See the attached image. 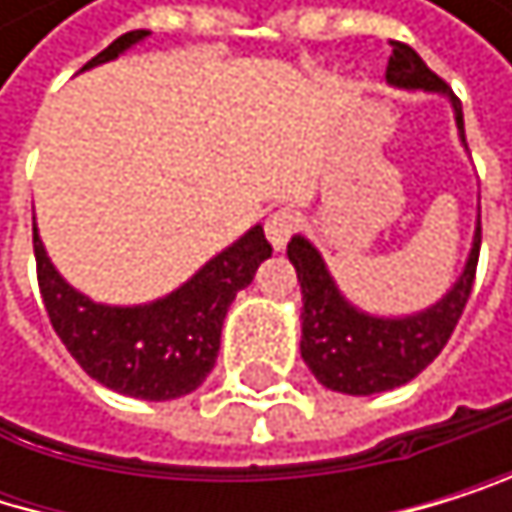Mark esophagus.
<instances>
[{
    "label": "esophagus",
    "mask_w": 512,
    "mask_h": 512,
    "mask_svg": "<svg viewBox=\"0 0 512 512\" xmlns=\"http://www.w3.org/2000/svg\"><path fill=\"white\" fill-rule=\"evenodd\" d=\"M298 227H301V221H298V214H294L291 208H279V211H273L270 218H267V224H264V230H267V239L273 242V248L276 251H282L285 248V242L298 233Z\"/></svg>",
    "instance_id": "obj_1"
}]
</instances>
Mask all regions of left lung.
Masks as SVG:
<instances>
[{"mask_svg":"<svg viewBox=\"0 0 512 512\" xmlns=\"http://www.w3.org/2000/svg\"><path fill=\"white\" fill-rule=\"evenodd\" d=\"M390 45L393 54L387 64V82L399 88L445 91L451 97L458 128L464 134V113L458 94L421 61V54L411 45L396 39ZM479 242H482V227H476L473 251L461 279L436 307L408 319H375L353 310L341 298V291L334 288L319 251L307 239L294 236L288 242V261L298 270V282L304 294L301 356L310 365L316 381L338 393L371 396L418 378L442 353L470 301L476 264H479Z\"/></svg>","mask_w":512,"mask_h":512,"instance_id":"8db88e82","label":"left lung"}]
</instances>
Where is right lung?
<instances>
[{
	"label": "right lung",
	"mask_w": 512,
	"mask_h": 512,
	"mask_svg": "<svg viewBox=\"0 0 512 512\" xmlns=\"http://www.w3.org/2000/svg\"><path fill=\"white\" fill-rule=\"evenodd\" d=\"M147 30H131L82 67L113 61ZM36 279L45 313L70 356L104 387L137 399H178L193 393L214 368L224 316L261 261L273 254L264 230L254 227L233 248L208 261L184 288L147 307H104L70 288L51 267L33 227Z\"/></svg>",
	"instance_id": "obj_1"
}]
</instances>
